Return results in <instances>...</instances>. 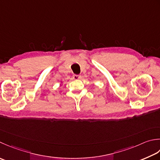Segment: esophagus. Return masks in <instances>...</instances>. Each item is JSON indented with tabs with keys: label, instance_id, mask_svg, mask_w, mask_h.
Here are the masks:
<instances>
[{
	"label": "esophagus",
	"instance_id": "obj_1",
	"mask_svg": "<svg viewBox=\"0 0 160 160\" xmlns=\"http://www.w3.org/2000/svg\"><path fill=\"white\" fill-rule=\"evenodd\" d=\"M73 78L74 80H79L81 78V76H80V75H76L74 74L73 76Z\"/></svg>",
	"mask_w": 160,
	"mask_h": 160
}]
</instances>
